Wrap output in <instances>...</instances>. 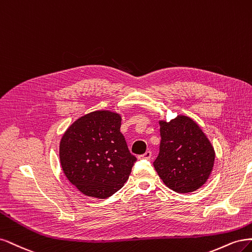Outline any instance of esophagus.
Instances as JSON below:
<instances>
[{
  "label": "esophagus",
  "instance_id": "obj_1",
  "mask_svg": "<svg viewBox=\"0 0 252 252\" xmlns=\"http://www.w3.org/2000/svg\"><path fill=\"white\" fill-rule=\"evenodd\" d=\"M151 157H152V152L151 151H147L143 154V155L139 156L140 159H151Z\"/></svg>",
  "mask_w": 252,
  "mask_h": 252
}]
</instances>
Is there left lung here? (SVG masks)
I'll use <instances>...</instances> for the list:
<instances>
[{"instance_id":"left-lung-1","label":"left lung","mask_w":252,"mask_h":252,"mask_svg":"<svg viewBox=\"0 0 252 252\" xmlns=\"http://www.w3.org/2000/svg\"><path fill=\"white\" fill-rule=\"evenodd\" d=\"M160 152L154 167L168 189L191 192L205 184L212 174L215 150L196 121L178 115L160 120Z\"/></svg>"}]
</instances>
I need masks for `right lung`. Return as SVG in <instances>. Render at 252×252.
Listing matches in <instances>:
<instances>
[{"label":"right lung","instance_id":"right-lung-1","mask_svg":"<svg viewBox=\"0 0 252 252\" xmlns=\"http://www.w3.org/2000/svg\"><path fill=\"white\" fill-rule=\"evenodd\" d=\"M121 116L94 111L75 120L60 143L67 179L86 196L105 199L123 188L137 160L120 132Z\"/></svg>","mask_w":252,"mask_h":252}]
</instances>
